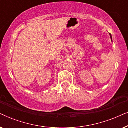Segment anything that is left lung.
<instances>
[{"label": "left lung", "instance_id": "1", "mask_svg": "<svg viewBox=\"0 0 128 128\" xmlns=\"http://www.w3.org/2000/svg\"><path fill=\"white\" fill-rule=\"evenodd\" d=\"M110 37H111V41H112V36H111V34H110Z\"/></svg>", "mask_w": 128, "mask_h": 128}]
</instances>
